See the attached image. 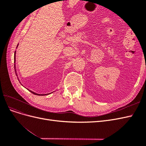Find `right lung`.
<instances>
[{"label":"right lung","mask_w":146,"mask_h":146,"mask_svg":"<svg viewBox=\"0 0 146 146\" xmlns=\"http://www.w3.org/2000/svg\"><path fill=\"white\" fill-rule=\"evenodd\" d=\"M17 46H18V44H17ZM14 60H15V61H16V60H16V51L15 52V56H14ZM33 92V94H36V95H38V96H39H39H40V94H36V93H35V92ZM49 94H50V93H49ZM41 95H42V94H41Z\"/></svg>","instance_id":"add662e5"}]
</instances>
